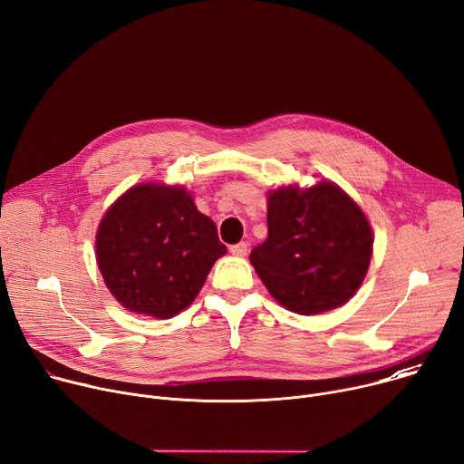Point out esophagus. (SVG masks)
Returning a JSON list of instances; mask_svg holds the SVG:
<instances>
[{
	"mask_svg": "<svg viewBox=\"0 0 464 464\" xmlns=\"http://www.w3.org/2000/svg\"><path fill=\"white\" fill-rule=\"evenodd\" d=\"M246 251H248V243H246V241H239V243H236V245L230 246V253H232L234 256H245Z\"/></svg>",
	"mask_w": 464,
	"mask_h": 464,
	"instance_id": "34e87169",
	"label": "esophagus"
}]
</instances>
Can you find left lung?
Listing matches in <instances>:
<instances>
[{"label":"left lung","mask_w":464,"mask_h":464,"mask_svg":"<svg viewBox=\"0 0 464 464\" xmlns=\"http://www.w3.org/2000/svg\"><path fill=\"white\" fill-rule=\"evenodd\" d=\"M373 236L362 209L322 182L269 193L267 239L251 264L269 294L288 310L314 315L342 306L362 284Z\"/></svg>","instance_id":"left-lung-1"}]
</instances>
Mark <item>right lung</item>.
<instances>
[{
    "label": "right lung",
    "mask_w": 464,
    "mask_h": 464,
    "mask_svg": "<svg viewBox=\"0 0 464 464\" xmlns=\"http://www.w3.org/2000/svg\"><path fill=\"white\" fill-rule=\"evenodd\" d=\"M225 253L216 223L184 188H131L96 234V260L110 292L128 310L160 319L193 303Z\"/></svg>",
    "instance_id": "1"
}]
</instances>
